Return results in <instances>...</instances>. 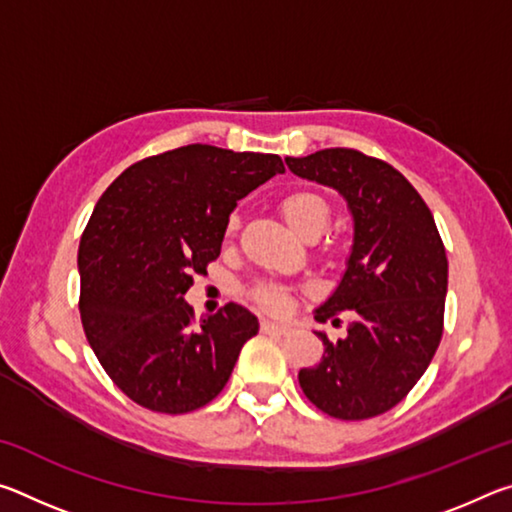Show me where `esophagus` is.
<instances>
[{
	"label": "esophagus",
	"mask_w": 512,
	"mask_h": 512,
	"mask_svg": "<svg viewBox=\"0 0 512 512\" xmlns=\"http://www.w3.org/2000/svg\"><path fill=\"white\" fill-rule=\"evenodd\" d=\"M262 332H264V334H280V336H287V334H291V327H287V325H275V323H268V320H264V323H262Z\"/></svg>",
	"instance_id": "esophagus-1"
}]
</instances>
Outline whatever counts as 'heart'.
Segmentation results:
<instances>
[{
  "instance_id": "obj_1",
  "label": "heart",
  "mask_w": 512,
  "mask_h": 512,
  "mask_svg": "<svg viewBox=\"0 0 512 512\" xmlns=\"http://www.w3.org/2000/svg\"><path fill=\"white\" fill-rule=\"evenodd\" d=\"M280 212L296 235H300L302 239H316L320 232L327 228L329 216H332V205H329L323 194L311 192V189H293V192L280 198ZM237 230V214H230L223 225V239L232 241L237 235ZM327 253H334V250L329 248ZM250 300H253L259 309L266 311V314L282 316L287 314L291 307L293 291L289 287H284V284L264 282L257 284V287L250 291Z\"/></svg>"
}]
</instances>
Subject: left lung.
I'll return each instance as SVG.
<instances>
[{"instance_id":"left-lung-1","label":"left lung","mask_w":512,"mask_h":512,"mask_svg":"<svg viewBox=\"0 0 512 512\" xmlns=\"http://www.w3.org/2000/svg\"><path fill=\"white\" fill-rule=\"evenodd\" d=\"M300 178L343 194L354 219V244L339 287L318 323L348 336L325 345L316 368L298 381L307 400L339 420H368L400 404L429 368L443 339L447 255L433 214L391 164L357 149H323L287 158Z\"/></svg>"}]
</instances>
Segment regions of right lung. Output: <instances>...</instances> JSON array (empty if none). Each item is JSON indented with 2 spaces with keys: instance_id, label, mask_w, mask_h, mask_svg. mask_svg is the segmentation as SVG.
Instances as JSON below:
<instances>
[{
  "instance_id": "add662e5",
  "label": "right lung",
  "mask_w": 512,
  "mask_h": 512,
  "mask_svg": "<svg viewBox=\"0 0 512 512\" xmlns=\"http://www.w3.org/2000/svg\"><path fill=\"white\" fill-rule=\"evenodd\" d=\"M282 171L273 153L187 144L131 164L99 198L79 246L81 323L108 377L144 409L210 404L257 334L235 302L196 323L185 293L221 255L239 198Z\"/></svg>"
}]
</instances>
